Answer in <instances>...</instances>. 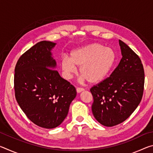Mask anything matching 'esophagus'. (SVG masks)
<instances>
[{
  "label": "esophagus",
  "mask_w": 153,
  "mask_h": 153,
  "mask_svg": "<svg viewBox=\"0 0 153 153\" xmlns=\"http://www.w3.org/2000/svg\"><path fill=\"white\" fill-rule=\"evenodd\" d=\"M84 90V88H76V91H77V93H80L83 92Z\"/></svg>",
  "instance_id": "esophagus-1"
}]
</instances>
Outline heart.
Listing matches in <instances>:
<instances>
[{"mask_svg":"<svg viewBox=\"0 0 153 153\" xmlns=\"http://www.w3.org/2000/svg\"><path fill=\"white\" fill-rule=\"evenodd\" d=\"M115 52L109 47H105L100 43H91L72 51L69 59L63 57L61 69L67 79H71L77 72L82 81L87 80L89 84H98L104 80L115 63Z\"/></svg>","mask_w":153,"mask_h":153,"instance_id":"heart-1","label":"heart"}]
</instances>
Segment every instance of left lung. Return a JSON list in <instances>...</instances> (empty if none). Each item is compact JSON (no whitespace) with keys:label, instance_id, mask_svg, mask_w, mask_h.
Wrapping results in <instances>:
<instances>
[{"label":"left lung","instance_id":"1","mask_svg":"<svg viewBox=\"0 0 153 153\" xmlns=\"http://www.w3.org/2000/svg\"><path fill=\"white\" fill-rule=\"evenodd\" d=\"M119 43L122 58L118 66L108 78L90 89L93 115L107 127L126 120L138 107L144 91V71L140 59L123 41Z\"/></svg>","mask_w":153,"mask_h":153}]
</instances>
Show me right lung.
<instances>
[{
  "mask_svg": "<svg viewBox=\"0 0 153 153\" xmlns=\"http://www.w3.org/2000/svg\"><path fill=\"white\" fill-rule=\"evenodd\" d=\"M56 44L41 41L20 56L15 69V98L27 117L41 128L63 122L76 90L60 76L52 50Z\"/></svg>",
  "mask_w": 153,
  "mask_h": 153,
  "instance_id": "add662e5",
  "label": "right lung"
}]
</instances>
